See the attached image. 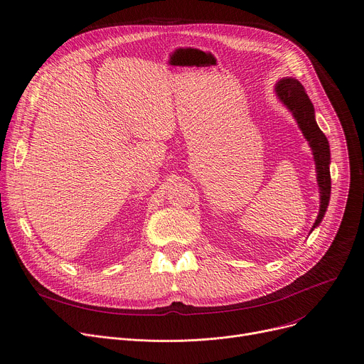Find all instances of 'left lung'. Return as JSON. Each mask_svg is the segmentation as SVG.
<instances>
[{"instance_id":"left-lung-1","label":"left lung","mask_w":364,"mask_h":364,"mask_svg":"<svg viewBox=\"0 0 364 364\" xmlns=\"http://www.w3.org/2000/svg\"><path fill=\"white\" fill-rule=\"evenodd\" d=\"M276 92L282 103L288 107L295 117L302 134L310 143L313 149V155L316 161L317 169V181L320 187V209L317 220L313 225L311 230L320 224V221L326 213L329 199H331V149L326 136L318 128L316 118H314V106L309 99L305 88L298 80L294 78H284L280 80L276 85Z\"/></svg>"}]
</instances>
